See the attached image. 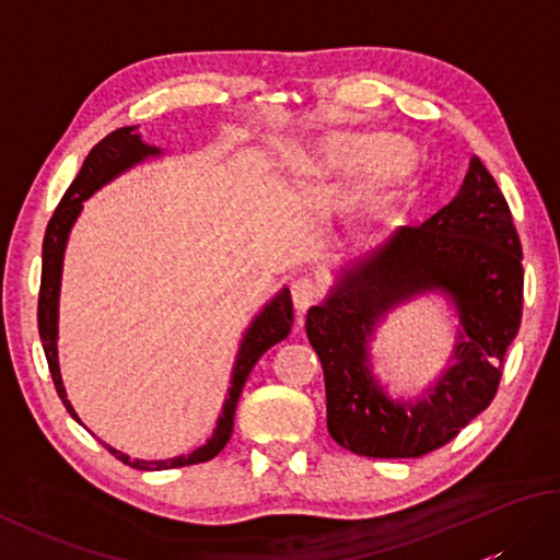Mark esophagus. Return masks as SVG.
<instances>
[{"mask_svg":"<svg viewBox=\"0 0 560 560\" xmlns=\"http://www.w3.org/2000/svg\"><path fill=\"white\" fill-rule=\"evenodd\" d=\"M291 295H293V305L299 313H305L307 307L315 305L319 301V295H323V289H319V283L315 279H299L293 281L291 287Z\"/></svg>","mask_w":560,"mask_h":560,"instance_id":"esophagus-1","label":"esophagus"}]
</instances>
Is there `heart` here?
<instances>
[{"label": "heart", "instance_id": "b5f03b06", "mask_svg": "<svg viewBox=\"0 0 560 560\" xmlns=\"http://www.w3.org/2000/svg\"><path fill=\"white\" fill-rule=\"evenodd\" d=\"M368 151H375L365 165L368 187L401 180L413 165L411 151L399 141H343L331 151V161L361 159Z\"/></svg>", "mask_w": 560, "mask_h": 560}]
</instances>
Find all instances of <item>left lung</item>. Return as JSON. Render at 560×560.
I'll return each mask as SVG.
<instances>
[{
  "label": "left lung",
  "mask_w": 560,
  "mask_h": 560,
  "mask_svg": "<svg viewBox=\"0 0 560 560\" xmlns=\"http://www.w3.org/2000/svg\"><path fill=\"white\" fill-rule=\"evenodd\" d=\"M522 245L493 175L471 156L457 197L421 225H404L351 269L305 331L325 371L327 431L355 455L423 457L450 443L493 401L503 359L522 319ZM428 290L456 303V361L428 398L395 402L366 359L374 325L392 306Z\"/></svg>",
  "instance_id": "1"
}]
</instances>
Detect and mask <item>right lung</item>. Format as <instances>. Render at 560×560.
Listing matches in <instances>:
<instances>
[{"instance_id":"obj_1","label":"right lung","mask_w":560,"mask_h":560,"mask_svg":"<svg viewBox=\"0 0 560 560\" xmlns=\"http://www.w3.org/2000/svg\"><path fill=\"white\" fill-rule=\"evenodd\" d=\"M156 153H161V151L156 147H147L144 141L139 139V135L135 132V127L115 129V132L101 139L98 144L91 149L86 161H83V165H81L79 175L74 177V183L69 185L62 201H59L55 213H52L50 223H47L45 241H43L38 331H40L45 359H47V365H50V375H52L57 395H59V399H62V404L74 421H79V416L74 409H71V404L67 399L62 375H59V363H57V301H59V279H62V257H65L67 237H69L71 225H74L77 217L81 213L83 199H89L98 187L110 183L113 177L125 173L127 168H132L135 163L144 161L147 156H156ZM291 325H293V303H291L289 289H283L281 293H277V299H271V303L265 305V311H261L253 319V325H249V329L245 331L241 351H237V359L233 365L229 399H225V404H223L219 423H217V428H213V433L207 440V445L197 447L195 452H189V455H180L173 459H159V462L129 459L125 452H117L115 447L105 445V443L103 445L108 447L117 459L129 464V467L141 469V471L187 467V464H199V462H209L211 457H217L219 452L225 447V443L231 440L235 407H237V399H241V392H243V385H245L249 371H253L255 363L261 359V353L271 349L273 343H279L281 339L289 337Z\"/></svg>"}]
</instances>
